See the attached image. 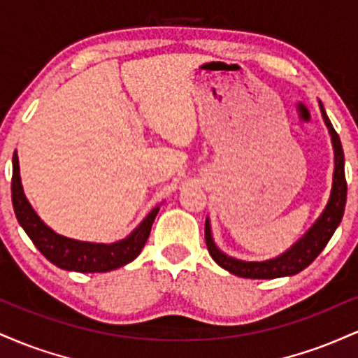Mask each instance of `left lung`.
Masks as SVG:
<instances>
[{
  "label": "left lung",
  "mask_w": 358,
  "mask_h": 358,
  "mask_svg": "<svg viewBox=\"0 0 358 358\" xmlns=\"http://www.w3.org/2000/svg\"><path fill=\"white\" fill-rule=\"evenodd\" d=\"M320 109H322L323 121L331 136V145H334L335 153L334 183H331L330 199H328V203L322 212V215L308 229L305 236L294 242L286 252H282L281 256L274 259H268V261L261 262L241 261V259L231 257L225 252H222L215 245V242H213L210 220L207 217V220H205V242H207V249L210 252L212 259L220 268L236 274V276L249 279H274L282 276H293V274H298L299 271L308 268L320 256V252L327 248L328 241L331 239L336 227L342 222L345 203H347V180H345V158L342 143H340L338 134H336L330 119H328L327 113H324L322 102H320Z\"/></svg>",
  "instance_id": "8db88e82"
}]
</instances>
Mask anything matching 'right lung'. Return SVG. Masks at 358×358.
I'll return each instance as SVG.
<instances>
[{
  "label": "right lung",
  "instance_id": "1",
  "mask_svg": "<svg viewBox=\"0 0 358 358\" xmlns=\"http://www.w3.org/2000/svg\"><path fill=\"white\" fill-rule=\"evenodd\" d=\"M11 200H13L16 219L23 231L27 232V236L36 245V249L57 268L77 271V273H108V271L117 269L121 266H126L127 262L134 261L145 248L151 232V225L159 210V207H155L126 239L113 242V244H96V242L69 239V237L53 232L36 215L34 207L24 196L16 151L13 153Z\"/></svg>",
  "mask_w": 358,
  "mask_h": 358
}]
</instances>
